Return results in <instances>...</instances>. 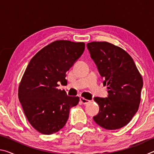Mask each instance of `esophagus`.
Wrapping results in <instances>:
<instances>
[{"label": "esophagus", "mask_w": 154, "mask_h": 154, "mask_svg": "<svg viewBox=\"0 0 154 154\" xmlns=\"http://www.w3.org/2000/svg\"><path fill=\"white\" fill-rule=\"evenodd\" d=\"M80 101L82 102V103L83 104V105H86V104L90 103L89 100H87V99H85L84 98H82V97L80 98Z\"/></svg>", "instance_id": "34e87169"}]
</instances>
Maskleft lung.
I'll use <instances>...</instances> for the list:
<instances>
[{"instance_id":"obj_1","label":"left lung","mask_w":154,"mask_h":154,"mask_svg":"<svg viewBox=\"0 0 154 154\" xmlns=\"http://www.w3.org/2000/svg\"><path fill=\"white\" fill-rule=\"evenodd\" d=\"M87 48L108 89L107 97L94 98L99 105L94 120L106 130L121 128L139 109L143 85L141 75L133 59L123 49L96 41L88 43Z\"/></svg>"}]
</instances>
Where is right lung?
Listing matches in <instances>:
<instances>
[{
	"mask_svg": "<svg viewBox=\"0 0 154 154\" xmlns=\"http://www.w3.org/2000/svg\"><path fill=\"white\" fill-rule=\"evenodd\" d=\"M85 49L84 43L56 41L30 60L18 89V98L25 116L34 128L51 134L66 124L69 111L79 103L78 96H67L58 89L66 83V72Z\"/></svg>",
	"mask_w": 154,
	"mask_h": 154,
	"instance_id": "add662e5",
	"label": "right lung"
}]
</instances>
